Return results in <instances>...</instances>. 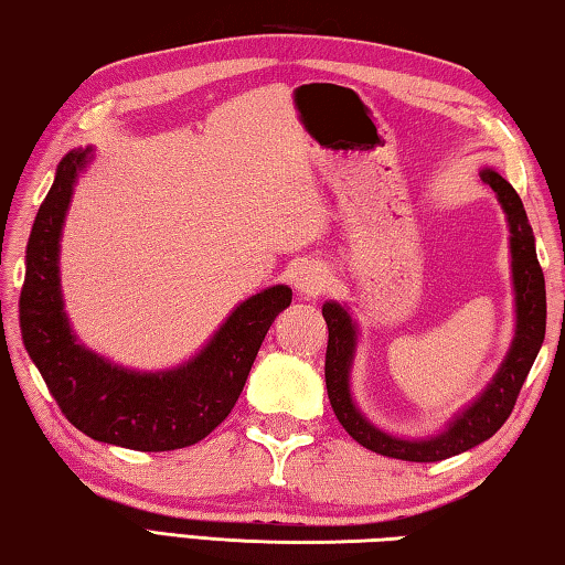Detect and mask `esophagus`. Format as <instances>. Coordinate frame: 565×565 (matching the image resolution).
Listing matches in <instances>:
<instances>
[{"mask_svg":"<svg viewBox=\"0 0 565 565\" xmlns=\"http://www.w3.org/2000/svg\"><path fill=\"white\" fill-rule=\"evenodd\" d=\"M291 281H294V289L299 291V294H303V296H319L321 291H327L329 274H327V269H323L321 264L306 262L301 266H296Z\"/></svg>","mask_w":565,"mask_h":565,"instance_id":"obj_1","label":"esophagus"}]
</instances>
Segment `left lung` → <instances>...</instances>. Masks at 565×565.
Returning a JSON list of instances; mask_svg holds the SVG:
<instances>
[{"label":"left lung","instance_id":"obj_1","mask_svg":"<svg viewBox=\"0 0 565 565\" xmlns=\"http://www.w3.org/2000/svg\"><path fill=\"white\" fill-rule=\"evenodd\" d=\"M481 179L489 184L499 202L509 214L511 226V256H513V286H515V339L505 356L503 366L495 374L493 384L486 388V394L476 404L458 416L448 431L434 436L431 441H404L384 431H379L363 418L356 406L351 404L349 394V366L353 356V343H356V329L349 319V313L339 303H323V319L329 327V347L323 374H327V391L333 414L339 424L347 428V434L359 441L369 451L401 458V461H444L448 456L463 454L468 448L478 446L486 438H491L505 424L515 406V398L521 394V386L533 366L539 349L546 337V281L543 269L535 256L533 232L521 204V196L515 189L495 171L486 169Z\"/></svg>","mask_w":565,"mask_h":565}]
</instances>
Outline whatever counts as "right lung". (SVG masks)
Masks as SVG:
<instances>
[{"instance_id": "obj_1", "label": "right lung", "mask_w": 565, "mask_h": 565, "mask_svg": "<svg viewBox=\"0 0 565 565\" xmlns=\"http://www.w3.org/2000/svg\"><path fill=\"white\" fill-rule=\"evenodd\" d=\"M89 149L70 151L36 212L19 296L24 349L72 426L94 441L134 451H174L206 438L232 414L274 319L291 303L289 286H271L236 306L194 361L167 374L111 366L74 341L62 311L60 234L74 179Z\"/></svg>"}]
</instances>
